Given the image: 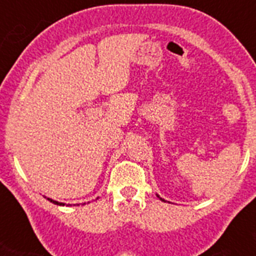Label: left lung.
<instances>
[{"label": "left lung", "mask_w": 256, "mask_h": 256, "mask_svg": "<svg viewBox=\"0 0 256 256\" xmlns=\"http://www.w3.org/2000/svg\"><path fill=\"white\" fill-rule=\"evenodd\" d=\"M160 199H162V198H160ZM162 200H164V199H162Z\"/></svg>", "instance_id": "obj_1"}]
</instances>
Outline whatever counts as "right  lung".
<instances>
[{"label":"right lung","instance_id":"1","mask_svg":"<svg viewBox=\"0 0 256 256\" xmlns=\"http://www.w3.org/2000/svg\"><path fill=\"white\" fill-rule=\"evenodd\" d=\"M48 200H50V202H53L54 204H60V206H65V203H61V202H57V200H53V199L48 198ZM85 204V203H84Z\"/></svg>","mask_w":256,"mask_h":256}]
</instances>
